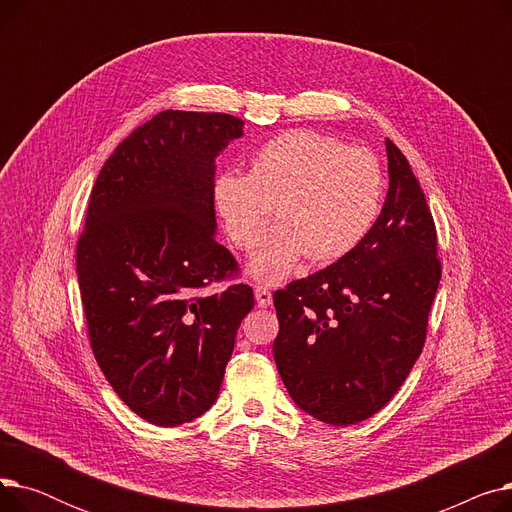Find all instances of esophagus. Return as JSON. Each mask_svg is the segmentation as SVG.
Wrapping results in <instances>:
<instances>
[{
	"mask_svg": "<svg viewBox=\"0 0 512 512\" xmlns=\"http://www.w3.org/2000/svg\"><path fill=\"white\" fill-rule=\"evenodd\" d=\"M255 301L259 307H270L272 305V292L267 290L265 286H257L255 288Z\"/></svg>",
	"mask_w": 512,
	"mask_h": 512,
	"instance_id": "1",
	"label": "esophagus"
}]
</instances>
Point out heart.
Listing matches in <instances>:
<instances>
[{
  "mask_svg": "<svg viewBox=\"0 0 512 512\" xmlns=\"http://www.w3.org/2000/svg\"><path fill=\"white\" fill-rule=\"evenodd\" d=\"M382 199L378 157L311 128L267 139L253 151L249 174L226 170L211 186L213 209L238 249L259 245L276 205L278 226L247 265L259 284L284 282L307 255L330 263L355 251L378 220Z\"/></svg>",
  "mask_w": 512,
  "mask_h": 512,
  "instance_id": "1",
  "label": "heart"
}]
</instances>
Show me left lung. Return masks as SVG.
Returning <instances> with one entry per match:
<instances>
[{"label":"left lung","mask_w":512,"mask_h":512,"mask_svg":"<svg viewBox=\"0 0 512 512\" xmlns=\"http://www.w3.org/2000/svg\"><path fill=\"white\" fill-rule=\"evenodd\" d=\"M390 186L361 245L274 292V359L294 405L330 425L378 413L421 355L442 267L432 211L386 139Z\"/></svg>","instance_id":"obj_1"}]
</instances>
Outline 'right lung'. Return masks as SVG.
Instances as JSON below:
<instances>
[{
  "instance_id": "1",
  "label": "right lung",
  "mask_w": 512,
  "mask_h": 512,
  "mask_svg": "<svg viewBox=\"0 0 512 512\" xmlns=\"http://www.w3.org/2000/svg\"><path fill=\"white\" fill-rule=\"evenodd\" d=\"M230 114L166 110L126 137L91 191L76 274L93 355L141 419L176 427L220 394L253 290L209 292L238 265L215 240V157L242 137Z\"/></svg>"
}]
</instances>
